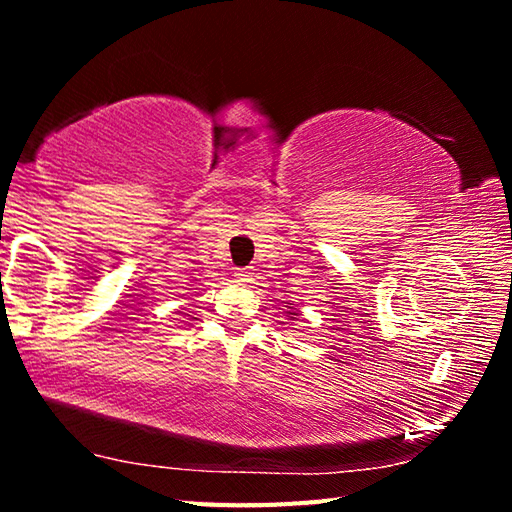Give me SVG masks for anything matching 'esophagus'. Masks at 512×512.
<instances>
[{"instance_id": "esophagus-1", "label": "esophagus", "mask_w": 512, "mask_h": 512, "mask_svg": "<svg viewBox=\"0 0 512 512\" xmlns=\"http://www.w3.org/2000/svg\"><path fill=\"white\" fill-rule=\"evenodd\" d=\"M253 277H255L253 268H239L237 273H235V281H237V284H242V286L250 284V281H253Z\"/></svg>"}]
</instances>
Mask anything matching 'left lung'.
I'll return each mask as SVG.
<instances>
[{"label":"left lung","mask_w":512,"mask_h":512,"mask_svg":"<svg viewBox=\"0 0 512 512\" xmlns=\"http://www.w3.org/2000/svg\"><path fill=\"white\" fill-rule=\"evenodd\" d=\"M290 314H292V312H290Z\"/></svg>","instance_id":"obj_1"}]
</instances>
